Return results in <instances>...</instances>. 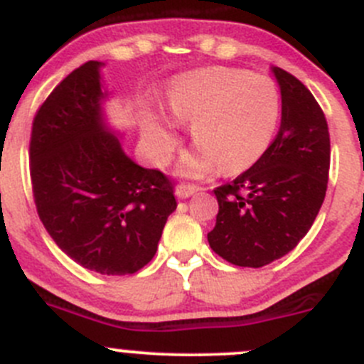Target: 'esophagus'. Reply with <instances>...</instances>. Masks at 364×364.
<instances>
[{"label": "esophagus", "instance_id": "esophagus-1", "mask_svg": "<svg viewBox=\"0 0 364 364\" xmlns=\"http://www.w3.org/2000/svg\"><path fill=\"white\" fill-rule=\"evenodd\" d=\"M199 190L200 188L192 185H178L176 186V196H178V199H188V197H192L193 193H197Z\"/></svg>", "mask_w": 364, "mask_h": 364}]
</instances>
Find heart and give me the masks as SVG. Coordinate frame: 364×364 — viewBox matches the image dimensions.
<instances>
[{
	"label": "heart",
	"instance_id": "obj_1",
	"mask_svg": "<svg viewBox=\"0 0 364 364\" xmlns=\"http://www.w3.org/2000/svg\"><path fill=\"white\" fill-rule=\"evenodd\" d=\"M168 109L176 121L192 124L197 144L183 156L179 174L203 178L216 165L223 172L243 171L267 151L280 123L282 97L269 77L211 67L179 75L168 91ZM146 139L159 160L168 159L178 144L168 121H149Z\"/></svg>",
	"mask_w": 364,
	"mask_h": 364
}]
</instances>
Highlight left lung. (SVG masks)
<instances>
[{
	"label": "left lung",
	"mask_w": 364,
	"mask_h": 364,
	"mask_svg": "<svg viewBox=\"0 0 364 364\" xmlns=\"http://www.w3.org/2000/svg\"><path fill=\"white\" fill-rule=\"evenodd\" d=\"M282 123L267 151L232 183L215 190L209 247L234 266L262 267L294 250L314 225L329 178L328 121L306 86L273 67Z\"/></svg>",
	"instance_id": "1"
}]
</instances>
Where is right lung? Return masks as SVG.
<instances>
[{"mask_svg": "<svg viewBox=\"0 0 364 364\" xmlns=\"http://www.w3.org/2000/svg\"><path fill=\"white\" fill-rule=\"evenodd\" d=\"M100 61L73 70L36 112L29 142L33 197L54 243L100 274H132L155 257L172 181L135 164L107 127Z\"/></svg>", "mask_w": 364, "mask_h": 364, "instance_id": "1", "label": "right lung"}]
</instances>
